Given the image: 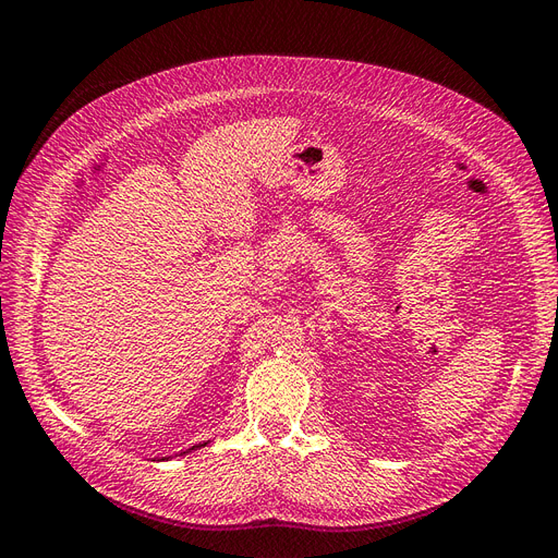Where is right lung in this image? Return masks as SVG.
Listing matches in <instances>:
<instances>
[{"mask_svg": "<svg viewBox=\"0 0 558 558\" xmlns=\"http://www.w3.org/2000/svg\"><path fill=\"white\" fill-rule=\"evenodd\" d=\"M205 445H207V442H205ZM205 445H197V447H205ZM197 447H191V449H197ZM191 449H189V451H191ZM189 451H183V453H189Z\"/></svg>", "mask_w": 558, "mask_h": 558, "instance_id": "add662e5", "label": "right lung"}]
</instances>
